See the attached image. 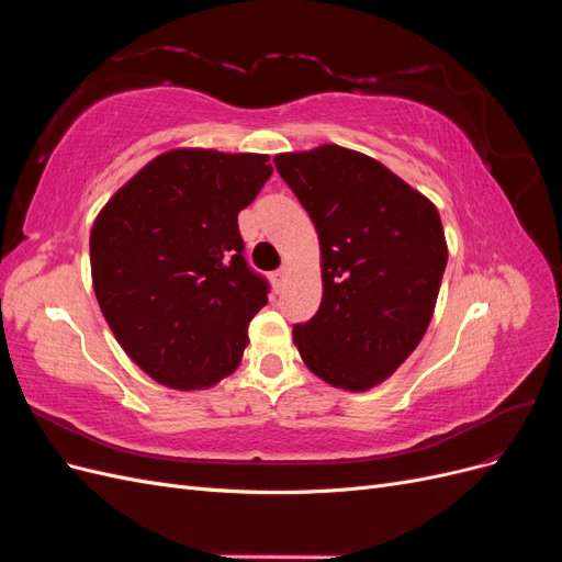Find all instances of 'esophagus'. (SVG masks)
Segmentation results:
<instances>
[{
    "instance_id": "34e87169",
    "label": "esophagus",
    "mask_w": 562,
    "mask_h": 562,
    "mask_svg": "<svg viewBox=\"0 0 562 562\" xmlns=\"http://www.w3.org/2000/svg\"><path fill=\"white\" fill-rule=\"evenodd\" d=\"M285 274H288V269H285V267H279V269L274 271V274H271V277H274V285H277V288H281V285H283Z\"/></svg>"
}]
</instances>
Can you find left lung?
Wrapping results in <instances>:
<instances>
[{"label":"left lung","mask_w":562,"mask_h":562,"mask_svg":"<svg viewBox=\"0 0 562 562\" xmlns=\"http://www.w3.org/2000/svg\"><path fill=\"white\" fill-rule=\"evenodd\" d=\"M321 244L323 297L293 339L333 386L366 391L415 351L434 316L448 246L434 203L380 161L337 145L274 157Z\"/></svg>","instance_id":"8db88e82"}]
</instances>
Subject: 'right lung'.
I'll list each match as a JSON object with an SVG mask.
<instances>
[{
    "mask_svg": "<svg viewBox=\"0 0 562 562\" xmlns=\"http://www.w3.org/2000/svg\"><path fill=\"white\" fill-rule=\"evenodd\" d=\"M265 155L176 149L149 161L91 229L93 291L151 380L215 384L241 361L269 281L246 260L239 211L271 176Z\"/></svg>",
    "mask_w": 562,
    "mask_h": 562,
    "instance_id": "add662e5",
    "label": "right lung"
}]
</instances>
